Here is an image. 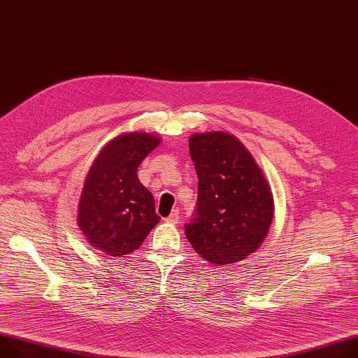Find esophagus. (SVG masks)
Masks as SVG:
<instances>
[{
    "instance_id": "esophagus-1",
    "label": "esophagus",
    "mask_w": 358,
    "mask_h": 358,
    "mask_svg": "<svg viewBox=\"0 0 358 358\" xmlns=\"http://www.w3.org/2000/svg\"><path fill=\"white\" fill-rule=\"evenodd\" d=\"M178 220H180V211L178 210H173V213L166 218V221L170 222V224H177Z\"/></svg>"
}]
</instances>
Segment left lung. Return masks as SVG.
<instances>
[{
    "instance_id": "obj_1",
    "label": "left lung",
    "mask_w": 358,
    "mask_h": 358,
    "mask_svg": "<svg viewBox=\"0 0 358 358\" xmlns=\"http://www.w3.org/2000/svg\"><path fill=\"white\" fill-rule=\"evenodd\" d=\"M189 154L199 177L194 217L185 236L206 262L238 263L267 237L274 213L270 185L247 148L222 131L192 134Z\"/></svg>"
}]
</instances>
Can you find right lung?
Here are the masks:
<instances>
[{"label": "right lung", "instance_id": "right-lung-1", "mask_svg": "<svg viewBox=\"0 0 358 358\" xmlns=\"http://www.w3.org/2000/svg\"><path fill=\"white\" fill-rule=\"evenodd\" d=\"M161 143L148 133H125L94 159L78 204V225L87 241L110 257L137 250L158 224L152 194L137 170Z\"/></svg>", "mask_w": 358, "mask_h": 358}]
</instances>
